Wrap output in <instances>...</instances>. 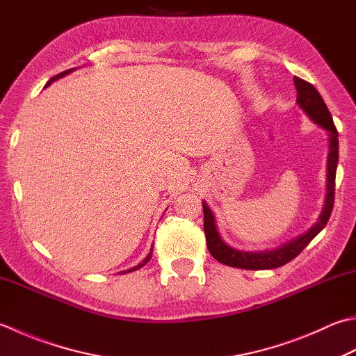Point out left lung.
Segmentation results:
<instances>
[{
  "mask_svg": "<svg viewBox=\"0 0 356 356\" xmlns=\"http://www.w3.org/2000/svg\"><path fill=\"white\" fill-rule=\"evenodd\" d=\"M295 86L298 90L296 102L301 109L307 114L313 122L318 123L319 127L329 131L330 137V152L329 160H327V196L324 210L319 216V220L312 227L307 233L299 236V238L289 241L276 250H267V252H242V250L232 248L220 239V236L216 229L213 213L208 205L204 207V232L207 238L208 252L211 253L216 261L225 264L228 267L243 268V270H270L282 267L285 264L302 252L309 245L312 239L321 232L330 219L333 210V202H335V177H337V163H338V131L333 124V118L330 111L327 109L321 94L318 92L316 88L312 83L305 81L299 76H295Z\"/></svg>",
  "mask_w": 356,
  "mask_h": 356,
  "instance_id": "left-lung-1",
  "label": "left lung"
}]
</instances>
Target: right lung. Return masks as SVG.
Instances as JSON below:
<instances>
[{
  "label": "right lung",
  "instance_id": "obj_1",
  "mask_svg": "<svg viewBox=\"0 0 356 356\" xmlns=\"http://www.w3.org/2000/svg\"><path fill=\"white\" fill-rule=\"evenodd\" d=\"M71 71H72V69H69V71H65V72H60L58 75H55V76H52V79L47 81V85H46V86H49V85H51V83H52L54 80H57V79H60V76H65L66 74H69V72H71ZM151 256H152V248H151V252L148 253V256H146V257H145V259H143V262H140V264H138V266H137V267H134V268H131V270H124V271H120V275H124V273H129V271H134V270H138V268H142V267L145 266V264H146V262H149V259H151Z\"/></svg>",
  "mask_w": 356,
  "mask_h": 356
}]
</instances>
